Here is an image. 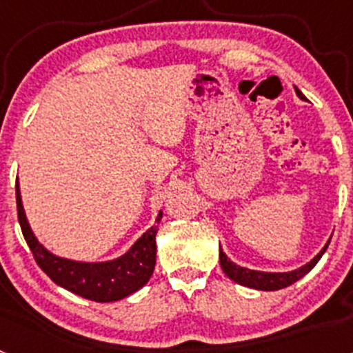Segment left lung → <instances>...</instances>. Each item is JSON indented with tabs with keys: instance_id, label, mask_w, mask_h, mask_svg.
Masks as SVG:
<instances>
[{
	"instance_id": "obj_1",
	"label": "left lung",
	"mask_w": 353,
	"mask_h": 353,
	"mask_svg": "<svg viewBox=\"0 0 353 353\" xmlns=\"http://www.w3.org/2000/svg\"><path fill=\"white\" fill-rule=\"evenodd\" d=\"M295 93H297L299 99L305 101V97L302 95V92L299 88H295ZM330 239L327 240V244L320 249L316 256L313 260H310L305 265L299 267L295 270H290V272H261V270H252L245 269V267H240L235 261H232L226 256V252L223 251V248L219 245V261H221V269L226 274L232 281L239 283L242 286H248V288L254 290H263V292H276V290L286 288V286L293 285L295 281H299L301 277H304L305 274L313 269L314 265L318 263V260L322 258V254L325 252V249L329 248Z\"/></svg>"
}]
</instances>
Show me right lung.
Instances as JSON below:
<instances>
[{
	"label": "right lung",
	"instance_id": "obj_1",
	"mask_svg": "<svg viewBox=\"0 0 353 353\" xmlns=\"http://www.w3.org/2000/svg\"><path fill=\"white\" fill-rule=\"evenodd\" d=\"M17 198V217L24 240L31 249L40 269L51 277L52 281L79 297L95 302H114L129 297L148 283L154 274L155 254H157V224L162 219L159 212L154 226H150L141 236L121 256L108 261H77L56 256L54 252L43 248L31 232L26 212L23 207L19 180L15 182Z\"/></svg>",
	"mask_w": 353,
	"mask_h": 353
}]
</instances>
